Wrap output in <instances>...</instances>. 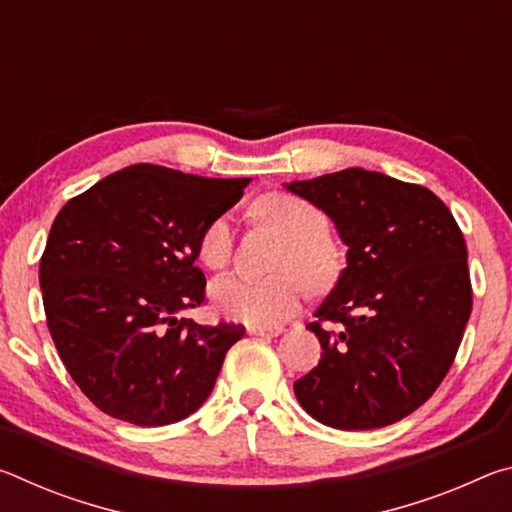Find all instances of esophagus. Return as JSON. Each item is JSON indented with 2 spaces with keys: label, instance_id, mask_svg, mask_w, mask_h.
I'll return each instance as SVG.
<instances>
[{
  "label": "esophagus",
  "instance_id": "esophagus-1",
  "mask_svg": "<svg viewBox=\"0 0 512 512\" xmlns=\"http://www.w3.org/2000/svg\"><path fill=\"white\" fill-rule=\"evenodd\" d=\"M250 336H277L282 334V327H262V325H248Z\"/></svg>",
  "mask_w": 512,
  "mask_h": 512
}]
</instances>
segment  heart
<instances>
[{
    "mask_svg": "<svg viewBox=\"0 0 512 512\" xmlns=\"http://www.w3.org/2000/svg\"><path fill=\"white\" fill-rule=\"evenodd\" d=\"M257 221L287 239L271 277L223 275L212 282L210 298L216 311L241 323L273 327L289 318L307 296V280L323 287L336 275V255L329 246L325 214L291 194H266L253 207ZM232 257V228L228 219H216L198 239V259L212 271H221Z\"/></svg>",
    "mask_w": 512,
    "mask_h": 512,
    "instance_id": "heart-1",
    "label": "heart"
}]
</instances>
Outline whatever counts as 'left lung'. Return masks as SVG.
I'll return each mask as SVG.
<instances>
[{
	"mask_svg": "<svg viewBox=\"0 0 512 512\" xmlns=\"http://www.w3.org/2000/svg\"><path fill=\"white\" fill-rule=\"evenodd\" d=\"M334 221L348 266L316 309L318 366L293 384L302 409L334 429H379L436 393L472 311L467 246L427 187L359 167L284 185Z\"/></svg>",
	"mask_w": 512,
	"mask_h": 512,
	"instance_id": "left-lung-1",
	"label": "left lung"
}]
</instances>
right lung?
Instances as JSON below:
<instances>
[{
  "label": "right lung",
  "mask_w": 512,
  "mask_h": 512,
  "mask_svg": "<svg viewBox=\"0 0 512 512\" xmlns=\"http://www.w3.org/2000/svg\"><path fill=\"white\" fill-rule=\"evenodd\" d=\"M248 183L133 164L58 212L40 259L47 327L76 386L103 413L162 427L212 393L246 327L178 314L205 300L198 239Z\"/></svg>",
  "instance_id": "obj_1"
}]
</instances>
